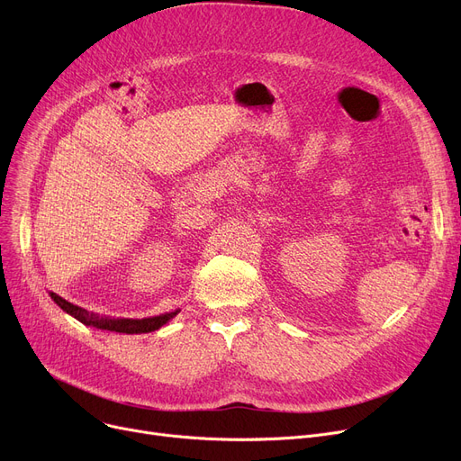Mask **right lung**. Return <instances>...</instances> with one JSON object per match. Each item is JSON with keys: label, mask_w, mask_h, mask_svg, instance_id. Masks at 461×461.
Returning a JSON list of instances; mask_svg holds the SVG:
<instances>
[{"label": "right lung", "mask_w": 461, "mask_h": 461, "mask_svg": "<svg viewBox=\"0 0 461 461\" xmlns=\"http://www.w3.org/2000/svg\"><path fill=\"white\" fill-rule=\"evenodd\" d=\"M50 297L54 299V303L67 312L68 316H72L75 320H78L80 323L87 325V327H95V329H103V330H112V332H123V334H141V332H153L158 330L162 325H166L169 320H174L179 310L174 312H166L160 313V316H153V318H143V320H125V318H104V316H96V313H89L87 310L72 304L65 299H61L56 294H50Z\"/></svg>", "instance_id": "add662e5"}]
</instances>
